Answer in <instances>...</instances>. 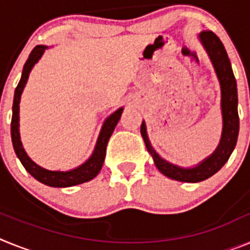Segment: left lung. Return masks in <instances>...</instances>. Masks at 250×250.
<instances>
[{"label":"left lung","instance_id":"1","mask_svg":"<svg viewBox=\"0 0 250 250\" xmlns=\"http://www.w3.org/2000/svg\"><path fill=\"white\" fill-rule=\"evenodd\" d=\"M198 40L204 47L214 67L220 85V110H222L223 129L220 141L216 149L207 156L199 164L190 167H179L161 158L152 147L146 132V124L143 121L140 126L141 136L144 139L145 146L156 167L161 174L167 178L182 183H199L218 173L223 165L228 161L234 147L237 145L239 134V116H238V91L237 81L231 70L230 61L219 37L211 31H203L198 35Z\"/></svg>","mask_w":250,"mask_h":250}]
</instances>
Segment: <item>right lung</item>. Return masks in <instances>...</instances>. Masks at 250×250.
<instances>
[{
	"mask_svg": "<svg viewBox=\"0 0 250 250\" xmlns=\"http://www.w3.org/2000/svg\"><path fill=\"white\" fill-rule=\"evenodd\" d=\"M48 46L39 45L31 51L30 56L26 61L23 70H22L21 80L15 90V96H13V105H12V121H11V139H12V145L15 152H16L17 158L20 159L21 164L23 165L26 170L31 175L34 176L36 180L40 183L52 188H67L74 187V185L83 184V183L90 182L95 176L100 173L101 167H103L104 160L106 155V146H107V141L114 131L115 126L118 125L119 120L121 118V114L124 111V107H119L116 111L109 115L104 121L103 126H101L100 134H99L98 141L94 147L91 156H90L85 163L79 165L77 167H74L71 170H48L45 167H40L36 164L27 152L25 151L22 146L21 136H20V100H21V95L23 92L26 83H27L28 76H30L31 70L34 66L39 62V60L42 57L45 50H47Z\"/></svg>",
	"mask_w": 250,
	"mask_h": 250,
	"instance_id": "obj_1",
	"label": "right lung"
}]
</instances>
